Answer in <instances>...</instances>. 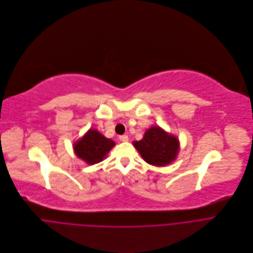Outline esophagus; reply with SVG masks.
<instances>
[{
    "label": "esophagus",
    "instance_id": "1",
    "mask_svg": "<svg viewBox=\"0 0 253 253\" xmlns=\"http://www.w3.org/2000/svg\"><path fill=\"white\" fill-rule=\"evenodd\" d=\"M119 139H120V141H122V142H127L129 138H128L127 135H121V136L119 137Z\"/></svg>",
    "mask_w": 253,
    "mask_h": 253
}]
</instances>
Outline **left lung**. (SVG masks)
<instances>
[{
	"label": "left lung",
	"instance_id": "left-lung-1",
	"mask_svg": "<svg viewBox=\"0 0 253 253\" xmlns=\"http://www.w3.org/2000/svg\"><path fill=\"white\" fill-rule=\"evenodd\" d=\"M142 158L154 166H165L176 159L179 141L160 127L148 129L140 141L133 142Z\"/></svg>",
	"mask_w": 253,
	"mask_h": 253
}]
</instances>
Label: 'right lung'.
<instances>
[{
  "instance_id": "1",
  "label": "right lung",
  "mask_w": 253,
  "mask_h": 253,
  "mask_svg": "<svg viewBox=\"0 0 253 253\" xmlns=\"http://www.w3.org/2000/svg\"><path fill=\"white\" fill-rule=\"evenodd\" d=\"M114 145V141L104 137L98 131L90 129L79 141L74 143V151L78 158L93 165L101 162Z\"/></svg>"
}]
</instances>
